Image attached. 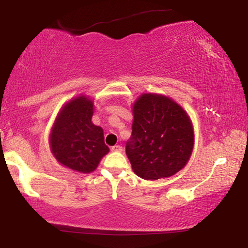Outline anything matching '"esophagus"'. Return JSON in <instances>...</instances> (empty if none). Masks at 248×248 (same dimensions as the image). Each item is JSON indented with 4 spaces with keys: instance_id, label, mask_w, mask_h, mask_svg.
Returning <instances> with one entry per match:
<instances>
[{
    "instance_id": "esophagus-1",
    "label": "esophagus",
    "mask_w": 248,
    "mask_h": 248,
    "mask_svg": "<svg viewBox=\"0 0 248 248\" xmlns=\"http://www.w3.org/2000/svg\"><path fill=\"white\" fill-rule=\"evenodd\" d=\"M110 149H112V151H115V152H121V151H123V146L115 145V146H113Z\"/></svg>"
}]
</instances>
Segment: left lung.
<instances>
[{
  "mask_svg": "<svg viewBox=\"0 0 248 248\" xmlns=\"http://www.w3.org/2000/svg\"><path fill=\"white\" fill-rule=\"evenodd\" d=\"M132 134L125 154L133 171L145 180L170 177L192 155L194 132L186 113L165 96L145 93L133 107Z\"/></svg>",
  "mask_w": 248,
  "mask_h": 248,
  "instance_id": "left-lung-1",
  "label": "left lung"
}]
</instances>
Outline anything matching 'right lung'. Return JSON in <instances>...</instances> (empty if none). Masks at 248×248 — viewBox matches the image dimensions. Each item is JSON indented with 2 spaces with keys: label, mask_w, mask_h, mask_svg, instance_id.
Returning a JSON list of instances; mask_svg holds the SVG:
<instances>
[{
  "label": "right lung",
  "mask_w": 248,
  "mask_h": 248,
  "mask_svg": "<svg viewBox=\"0 0 248 248\" xmlns=\"http://www.w3.org/2000/svg\"><path fill=\"white\" fill-rule=\"evenodd\" d=\"M93 101L78 97L62 108L51 132L52 154L61 164L80 172H92L108 152L103 130L92 123Z\"/></svg>",
  "instance_id": "1"
}]
</instances>
